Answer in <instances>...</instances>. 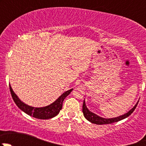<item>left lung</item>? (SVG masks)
I'll return each mask as SVG.
<instances>
[{
  "label": "left lung",
  "mask_w": 146,
  "mask_h": 146,
  "mask_svg": "<svg viewBox=\"0 0 146 146\" xmlns=\"http://www.w3.org/2000/svg\"><path fill=\"white\" fill-rule=\"evenodd\" d=\"M138 101L137 102V103L135 104L134 107H133L132 109H131L126 114H123V115L119 116L117 117H114V118H103V117H100V116L97 115L95 113L92 112V111H90L89 110L87 107L86 104H85V101L84 100L83 101V104H82V113L84 114V117H85V119L87 120H88L89 121H90L91 123H95V124H98V125H102V124H109V123H114V122H117L119 121L122 120L123 119H126L129 117V115L133 113V111H134V110L136 109L137 104H138Z\"/></svg>",
  "instance_id": "left-lung-1"
}]
</instances>
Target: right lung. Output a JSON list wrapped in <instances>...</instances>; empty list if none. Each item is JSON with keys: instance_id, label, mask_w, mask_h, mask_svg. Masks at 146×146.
<instances>
[{"instance_id": "obj_1", "label": "right lung", "mask_w": 146, "mask_h": 146, "mask_svg": "<svg viewBox=\"0 0 146 146\" xmlns=\"http://www.w3.org/2000/svg\"><path fill=\"white\" fill-rule=\"evenodd\" d=\"M73 90V89L72 88V89L64 92L56 100L54 101L49 105L43 107H34L32 106L27 105L25 103L20 100V98L13 90L10 85V90L11 92L12 98L17 107L28 115L39 119H48L56 117L59 113L60 110L62 109L63 102L64 99Z\"/></svg>"}]
</instances>
